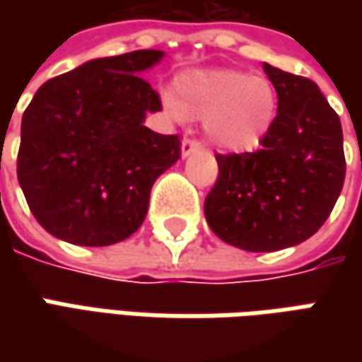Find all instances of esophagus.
<instances>
[{
  "label": "esophagus",
  "mask_w": 362,
  "mask_h": 362,
  "mask_svg": "<svg viewBox=\"0 0 362 362\" xmlns=\"http://www.w3.org/2000/svg\"><path fill=\"white\" fill-rule=\"evenodd\" d=\"M199 148H202V143H199L197 139H185L183 145H181V153H183V157H187V155L199 151Z\"/></svg>",
  "instance_id": "esophagus-1"
}]
</instances>
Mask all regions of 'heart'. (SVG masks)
I'll return each mask as SVG.
<instances>
[{"instance_id": "1", "label": "heart", "mask_w": 362, "mask_h": 362, "mask_svg": "<svg viewBox=\"0 0 362 362\" xmlns=\"http://www.w3.org/2000/svg\"><path fill=\"white\" fill-rule=\"evenodd\" d=\"M175 120H203L209 141L223 151L257 148L278 117V90L266 76L240 70H202L177 78L165 96Z\"/></svg>"}]
</instances>
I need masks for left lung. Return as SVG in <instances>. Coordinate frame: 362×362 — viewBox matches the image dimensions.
<instances>
[{
	"label": "left lung",
	"mask_w": 362,
	"mask_h": 362,
	"mask_svg": "<svg viewBox=\"0 0 362 362\" xmlns=\"http://www.w3.org/2000/svg\"><path fill=\"white\" fill-rule=\"evenodd\" d=\"M278 117L254 153H217L216 185L203 211L219 240L276 252L308 240L341 195L346 163L339 115L310 78L264 62Z\"/></svg>",
	"instance_id": "left-lung-1"
}]
</instances>
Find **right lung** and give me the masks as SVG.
Wrapping results in <instances>:
<instances>
[{
	"instance_id": "1",
	"label": "right lung",
	"mask_w": 362,
	"mask_h": 362,
	"mask_svg": "<svg viewBox=\"0 0 362 362\" xmlns=\"http://www.w3.org/2000/svg\"><path fill=\"white\" fill-rule=\"evenodd\" d=\"M159 49L98 58L44 82L21 119L18 181L37 223L76 245H110L141 228L155 179L181 134L143 124L160 110L141 72Z\"/></svg>"
}]
</instances>
